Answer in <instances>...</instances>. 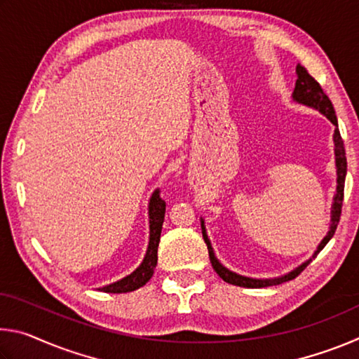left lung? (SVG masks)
I'll return each instance as SVG.
<instances>
[{
	"mask_svg": "<svg viewBox=\"0 0 359 359\" xmlns=\"http://www.w3.org/2000/svg\"><path fill=\"white\" fill-rule=\"evenodd\" d=\"M296 74H297V81L294 85V92H293V100L299 104L313 107L320 111L325 117L331 121L334 125V154H336V168H337V187H336V194H334V203L331 208V224H330V231L323 238V241L320 242V245L317 247V250L313 252V255L307 261H304L301 266H297L296 269H293L288 274H285L282 277L277 278H250V277H244L236 274V272L229 271L224 267L220 261L217 259L214 248H212L210 241L208 238V233H205V226H204V220L201 218V229H203V238L204 242L208 244V250H209V258L212 267L220 276L224 282L231 283V285H238V287H244V288H264V287H272V285H280L283 282L293 280L301 272L306 269V267L311 264V261L317 257V255L323 250L325 245L331 241V238L336 233V228L340 220V212H342V201H344V185H345V175H347V158H345V149H344V141L340 137L339 133V126H337V117L336 112H334L332 102L327 98L326 93L323 92V88L320 87V83L315 81V79L309 74L307 69L304 66L297 65L296 66Z\"/></svg>",
	"mask_w": 359,
	"mask_h": 359,
	"instance_id": "1",
	"label": "left lung"
}]
</instances>
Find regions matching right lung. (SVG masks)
Masks as SVG:
<instances>
[{
  "label": "right lung",
  "mask_w": 359,
  "mask_h": 359,
  "mask_svg": "<svg viewBox=\"0 0 359 359\" xmlns=\"http://www.w3.org/2000/svg\"><path fill=\"white\" fill-rule=\"evenodd\" d=\"M165 212H166V203L160 198V190H155L151 194L149 203V228H150V238H149V247L145 252V257L142 263L139 264L136 271H133L130 276L121 278V280L114 282L106 287L98 288L104 293H128V291H135L137 288L144 287L151 276H154L156 261H158V244H160V236L163 222H165Z\"/></svg>",
  "instance_id": "1"
}]
</instances>
